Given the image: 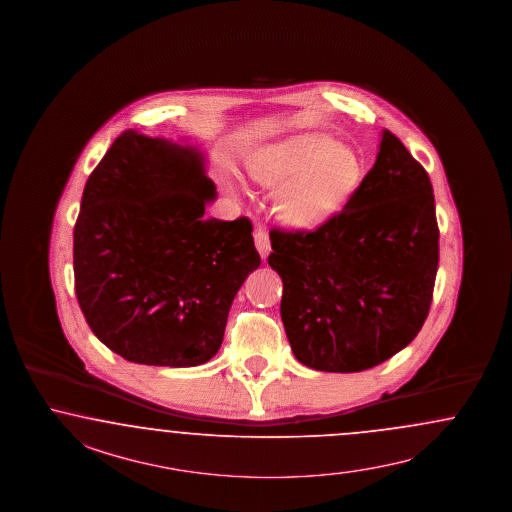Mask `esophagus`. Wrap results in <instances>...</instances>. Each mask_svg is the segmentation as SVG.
I'll list each match as a JSON object with an SVG mask.
<instances>
[{
	"label": "esophagus",
	"mask_w": 512,
	"mask_h": 512,
	"mask_svg": "<svg viewBox=\"0 0 512 512\" xmlns=\"http://www.w3.org/2000/svg\"><path fill=\"white\" fill-rule=\"evenodd\" d=\"M254 243H256V248H258V252L262 254V258H265L267 254H269V250H271V241H269V235H267V231L256 230L254 233Z\"/></svg>",
	"instance_id": "obj_1"
}]
</instances>
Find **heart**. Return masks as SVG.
I'll use <instances>...</instances> for the list:
<instances>
[{
	"label": "heart",
	"instance_id": "heart-1",
	"mask_svg": "<svg viewBox=\"0 0 512 512\" xmlns=\"http://www.w3.org/2000/svg\"><path fill=\"white\" fill-rule=\"evenodd\" d=\"M248 169L256 181L282 190L279 213L290 226L314 228L343 205L362 162L350 147L305 133L256 152Z\"/></svg>",
	"mask_w": 512,
	"mask_h": 512
}]
</instances>
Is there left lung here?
<instances>
[{"label":"left lung","instance_id":"1","mask_svg":"<svg viewBox=\"0 0 512 512\" xmlns=\"http://www.w3.org/2000/svg\"><path fill=\"white\" fill-rule=\"evenodd\" d=\"M281 316L299 362L354 373L407 347L428 318L439 226L428 171L384 130L375 165L314 230L273 228Z\"/></svg>","mask_w":512,"mask_h":512}]
</instances>
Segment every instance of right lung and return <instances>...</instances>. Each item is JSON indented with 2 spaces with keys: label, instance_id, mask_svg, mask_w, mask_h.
<instances>
[{
  "label": "right lung",
  "instance_id": "add662e5",
  "mask_svg": "<svg viewBox=\"0 0 512 512\" xmlns=\"http://www.w3.org/2000/svg\"><path fill=\"white\" fill-rule=\"evenodd\" d=\"M196 150L120 133L84 186L73 230L75 294L124 360L192 367L224 339L231 301L262 264L247 216H205L215 198Z\"/></svg>",
  "mask_w": 512,
  "mask_h": 512
}]
</instances>
